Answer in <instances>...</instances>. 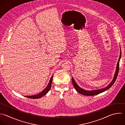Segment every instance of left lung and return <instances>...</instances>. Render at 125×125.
I'll use <instances>...</instances> for the list:
<instances>
[{
  "label": "left lung",
  "instance_id": "obj_1",
  "mask_svg": "<svg viewBox=\"0 0 125 125\" xmlns=\"http://www.w3.org/2000/svg\"><path fill=\"white\" fill-rule=\"evenodd\" d=\"M121 58V50L120 49V56H119V58L118 61V62L117 63V65H116V70H115V72L113 78V80H112V81L110 82V83L105 87L102 88V89H96V90H86L85 89H83V88H82L81 87H80L78 84L76 83V82L75 81L74 79H73V77H72V83L73 84V86L75 88V89H76V90L79 92V93L83 95H86V96H93V95H96L97 94H99L101 93H102L105 91H106V90L108 89L109 88H110L111 86L114 84V83H115L117 75H118V71H119V62L120 60V59Z\"/></svg>",
  "mask_w": 125,
  "mask_h": 125
}]
</instances>
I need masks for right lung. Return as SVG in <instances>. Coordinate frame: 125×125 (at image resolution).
<instances>
[{"label":"right lung","mask_w":125,"mask_h":125,"mask_svg":"<svg viewBox=\"0 0 125 125\" xmlns=\"http://www.w3.org/2000/svg\"><path fill=\"white\" fill-rule=\"evenodd\" d=\"M53 75L52 76V77H51V79L50 80V81H49L47 86L41 93H40L39 94H38L37 95H30V96L27 95V96H25V97H27L28 98H31V99H39V98H40L42 97V96H43L45 94H46L48 92V91L50 90V89H51V84H52V81H53Z\"/></svg>","instance_id":"right-lung-1"}]
</instances>
